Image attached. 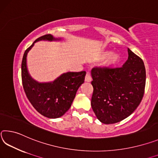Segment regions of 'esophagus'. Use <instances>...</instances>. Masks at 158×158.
Listing matches in <instances>:
<instances>
[{
	"instance_id": "1",
	"label": "esophagus",
	"mask_w": 158,
	"mask_h": 158,
	"mask_svg": "<svg viewBox=\"0 0 158 158\" xmlns=\"http://www.w3.org/2000/svg\"><path fill=\"white\" fill-rule=\"evenodd\" d=\"M85 81H86V82H91V81H92V78H91V77H90V76H89V73H87V74H86V76H85Z\"/></svg>"
}]
</instances>
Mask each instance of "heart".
Here are the masks:
<instances>
[{
  "label": "heart",
  "instance_id": "obj_1",
  "mask_svg": "<svg viewBox=\"0 0 158 158\" xmlns=\"http://www.w3.org/2000/svg\"><path fill=\"white\" fill-rule=\"evenodd\" d=\"M104 63H103V66L107 67V68H110V67L115 66L118 64L120 61V55L117 53H113L112 50H103L98 54L96 56L97 61H102L103 59H106Z\"/></svg>",
  "mask_w": 158,
  "mask_h": 158
}]
</instances>
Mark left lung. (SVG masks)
<instances>
[{
  "label": "left lung",
  "mask_w": 158,
  "mask_h": 158,
  "mask_svg": "<svg viewBox=\"0 0 158 158\" xmlns=\"http://www.w3.org/2000/svg\"><path fill=\"white\" fill-rule=\"evenodd\" d=\"M128 59L123 67L92 69L94 88L92 110L103 124L120 122L139 106L146 85V69L142 59L128 48Z\"/></svg>",
  "instance_id": "1"
}]
</instances>
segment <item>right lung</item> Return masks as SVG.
Segmentation results:
<instances>
[{"mask_svg":"<svg viewBox=\"0 0 158 158\" xmlns=\"http://www.w3.org/2000/svg\"><path fill=\"white\" fill-rule=\"evenodd\" d=\"M61 40L51 34L38 38L25 51L22 62V79L26 95L35 109L48 118H60L69 109L77 89L84 82L86 72H66L52 82H38L28 73L27 55L36 42Z\"/></svg>","mask_w":158,"mask_h":158,"instance_id":"obj_1","label":"right lung"}]
</instances>
